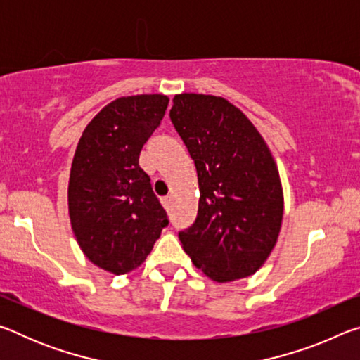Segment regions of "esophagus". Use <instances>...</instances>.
Listing matches in <instances>:
<instances>
[{
    "instance_id": "1",
    "label": "esophagus",
    "mask_w": 360,
    "mask_h": 360,
    "mask_svg": "<svg viewBox=\"0 0 360 360\" xmlns=\"http://www.w3.org/2000/svg\"><path fill=\"white\" fill-rule=\"evenodd\" d=\"M162 205H163V208H165V210H169V205H172V197H163Z\"/></svg>"
}]
</instances>
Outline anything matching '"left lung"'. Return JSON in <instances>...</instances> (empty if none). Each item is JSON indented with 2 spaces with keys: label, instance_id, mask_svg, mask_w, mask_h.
I'll list each match as a JSON object with an SVG mask.
<instances>
[{
  "label": "left lung",
  "instance_id": "obj_1",
  "mask_svg": "<svg viewBox=\"0 0 360 360\" xmlns=\"http://www.w3.org/2000/svg\"><path fill=\"white\" fill-rule=\"evenodd\" d=\"M169 117L195 162L198 214L179 231L182 248L212 281L254 275L275 248L283 187L264 138L222 96L181 94Z\"/></svg>",
  "mask_w": 360,
  "mask_h": 360
}]
</instances>
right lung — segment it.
Returning a JSON list of instances; mask_svg holds the SVG:
<instances>
[{"instance_id": "1", "label": "right lung", "mask_w": 360, "mask_h": 360, "mask_svg": "<svg viewBox=\"0 0 360 360\" xmlns=\"http://www.w3.org/2000/svg\"><path fill=\"white\" fill-rule=\"evenodd\" d=\"M165 95L122 96L85 127L72 158L68 208L75 236L92 264L114 275L135 270L168 225L139 152L160 125Z\"/></svg>"}]
</instances>
